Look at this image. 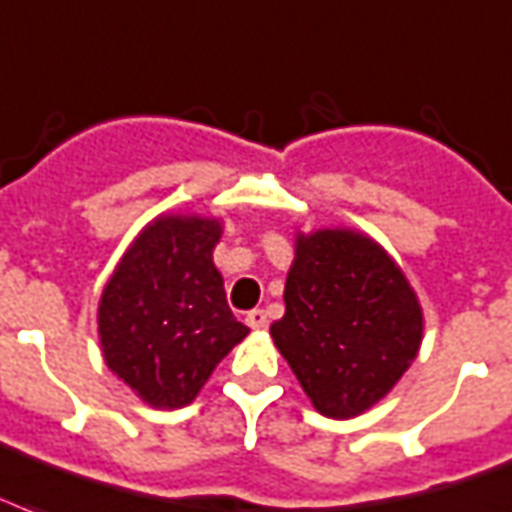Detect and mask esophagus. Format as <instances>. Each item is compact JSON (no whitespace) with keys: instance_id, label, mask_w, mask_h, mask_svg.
<instances>
[{"instance_id":"obj_1","label":"esophagus","mask_w":512,"mask_h":512,"mask_svg":"<svg viewBox=\"0 0 512 512\" xmlns=\"http://www.w3.org/2000/svg\"><path fill=\"white\" fill-rule=\"evenodd\" d=\"M247 325L252 327V330H263V327L268 325V314H265L263 308H255V311H249Z\"/></svg>"}]
</instances>
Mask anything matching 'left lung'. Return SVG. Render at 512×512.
<instances>
[{
    "instance_id": "1",
    "label": "left lung",
    "mask_w": 512,
    "mask_h": 512,
    "mask_svg": "<svg viewBox=\"0 0 512 512\" xmlns=\"http://www.w3.org/2000/svg\"><path fill=\"white\" fill-rule=\"evenodd\" d=\"M276 349L319 413L351 419L400 381L421 346V306L395 260L354 230L300 233Z\"/></svg>"
}]
</instances>
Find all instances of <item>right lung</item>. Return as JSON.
<instances>
[{"instance_id": "1", "label": "right lung", "mask_w": 512, "mask_h": 512, "mask_svg": "<svg viewBox=\"0 0 512 512\" xmlns=\"http://www.w3.org/2000/svg\"><path fill=\"white\" fill-rule=\"evenodd\" d=\"M220 233V222L206 217H158L104 287V360L152 408L193 403L217 362L249 333L228 308L212 263Z\"/></svg>"}]
</instances>
